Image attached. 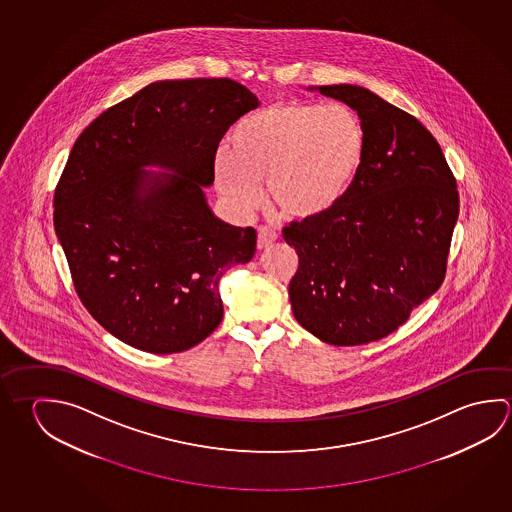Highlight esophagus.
Instances as JSON below:
<instances>
[{
    "mask_svg": "<svg viewBox=\"0 0 512 512\" xmlns=\"http://www.w3.org/2000/svg\"><path fill=\"white\" fill-rule=\"evenodd\" d=\"M277 237L278 235L273 230H269L266 226H259L257 228V248L259 250H266L268 246L277 241Z\"/></svg>",
    "mask_w": 512,
    "mask_h": 512,
    "instance_id": "obj_1",
    "label": "esophagus"
}]
</instances>
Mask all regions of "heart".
<instances>
[{
  "label": "heart",
  "mask_w": 512,
  "mask_h": 512,
  "mask_svg": "<svg viewBox=\"0 0 512 512\" xmlns=\"http://www.w3.org/2000/svg\"><path fill=\"white\" fill-rule=\"evenodd\" d=\"M367 140L358 115L340 104L284 102L244 118L232 153L214 158L217 189L250 214L268 196L287 217L313 219L338 207L358 180Z\"/></svg>",
  "instance_id": "1"
}]
</instances>
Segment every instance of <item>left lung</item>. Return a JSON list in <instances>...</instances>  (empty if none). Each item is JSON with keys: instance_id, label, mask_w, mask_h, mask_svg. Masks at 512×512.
Listing matches in <instances>:
<instances>
[{"instance_id": "obj_1", "label": "left lung", "mask_w": 512, "mask_h": 512, "mask_svg": "<svg viewBox=\"0 0 512 512\" xmlns=\"http://www.w3.org/2000/svg\"><path fill=\"white\" fill-rule=\"evenodd\" d=\"M307 90L358 113L367 151L338 207L284 228L298 253L289 300L318 340L363 345L401 327L442 284L457 181L437 140L403 109L352 84Z\"/></svg>"}]
</instances>
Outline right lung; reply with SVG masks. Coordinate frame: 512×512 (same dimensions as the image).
<instances>
[{
  "label": "right lung",
  "instance_id": "obj_1",
  "mask_svg": "<svg viewBox=\"0 0 512 512\" xmlns=\"http://www.w3.org/2000/svg\"><path fill=\"white\" fill-rule=\"evenodd\" d=\"M259 106L232 79L158 81L77 138L55 189V234L82 304L118 340L172 354L223 320L219 280L252 260L257 232L221 221L205 187L219 140Z\"/></svg>",
  "mask_w": 512,
  "mask_h": 512
}]
</instances>
